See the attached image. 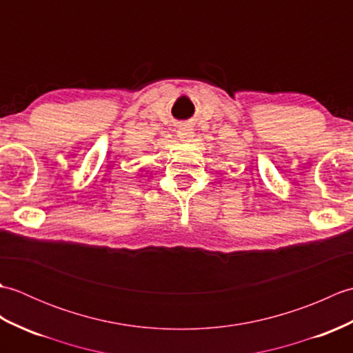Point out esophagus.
Returning a JSON list of instances; mask_svg holds the SVG:
<instances>
[{
  "label": "esophagus",
  "mask_w": 353,
  "mask_h": 353,
  "mask_svg": "<svg viewBox=\"0 0 353 353\" xmlns=\"http://www.w3.org/2000/svg\"><path fill=\"white\" fill-rule=\"evenodd\" d=\"M192 137H194V132L190 129V125L181 124V127H179V130H177V138L183 142H188Z\"/></svg>",
  "instance_id": "1"
}]
</instances>
